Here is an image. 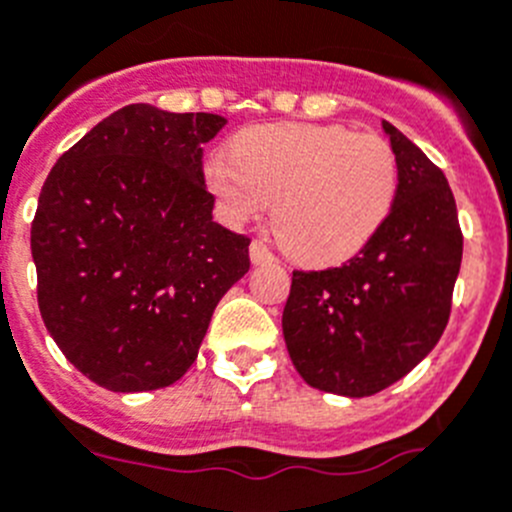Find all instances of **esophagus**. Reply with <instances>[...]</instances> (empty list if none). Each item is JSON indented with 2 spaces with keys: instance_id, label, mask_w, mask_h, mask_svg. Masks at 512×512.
<instances>
[{
  "instance_id": "1",
  "label": "esophagus",
  "mask_w": 512,
  "mask_h": 512,
  "mask_svg": "<svg viewBox=\"0 0 512 512\" xmlns=\"http://www.w3.org/2000/svg\"><path fill=\"white\" fill-rule=\"evenodd\" d=\"M248 251H251L253 264H269V261H274V253H271L261 241H253Z\"/></svg>"
}]
</instances>
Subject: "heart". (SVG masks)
<instances>
[{
	"instance_id": "obj_1",
	"label": "heart",
	"mask_w": 512,
	"mask_h": 512,
	"mask_svg": "<svg viewBox=\"0 0 512 512\" xmlns=\"http://www.w3.org/2000/svg\"><path fill=\"white\" fill-rule=\"evenodd\" d=\"M205 182L225 218L241 225L274 205L281 243L302 264L350 259L391 215L398 162L391 144L330 124L243 129L231 152H215Z\"/></svg>"
}]
</instances>
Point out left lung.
Segmentation results:
<instances>
[{
    "instance_id": "8db88e82",
    "label": "left lung",
    "mask_w": 512,
    "mask_h": 512,
    "mask_svg": "<svg viewBox=\"0 0 512 512\" xmlns=\"http://www.w3.org/2000/svg\"><path fill=\"white\" fill-rule=\"evenodd\" d=\"M398 162L391 215L348 264L294 271L281 314L304 381L337 396L383 391L434 350L449 322L462 231L449 182L383 121Z\"/></svg>"
}]
</instances>
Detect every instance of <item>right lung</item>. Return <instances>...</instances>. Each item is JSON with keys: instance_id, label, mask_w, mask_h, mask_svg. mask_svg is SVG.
<instances>
[{"instance_id": "add662e5", "label": "right lung", "mask_w": 512, "mask_h": 512, "mask_svg": "<svg viewBox=\"0 0 512 512\" xmlns=\"http://www.w3.org/2000/svg\"><path fill=\"white\" fill-rule=\"evenodd\" d=\"M218 114L131 103L55 162L32 220L42 322L65 358L116 393L187 373L248 238L213 220L203 144Z\"/></svg>"}]
</instances>
